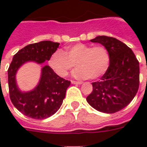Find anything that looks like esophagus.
<instances>
[{
	"label": "esophagus",
	"mask_w": 147,
	"mask_h": 147,
	"mask_svg": "<svg viewBox=\"0 0 147 147\" xmlns=\"http://www.w3.org/2000/svg\"><path fill=\"white\" fill-rule=\"evenodd\" d=\"M82 82H76V81H71V84H76V85H81L82 84Z\"/></svg>",
	"instance_id": "obj_1"
}]
</instances>
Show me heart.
I'll return each instance as SVG.
<instances>
[{"instance_id":"b5f03b06","label":"heart","mask_w":147,"mask_h":147,"mask_svg":"<svg viewBox=\"0 0 147 147\" xmlns=\"http://www.w3.org/2000/svg\"><path fill=\"white\" fill-rule=\"evenodd\" d=\"M109 52L103 46L92 47L78 43L65 47V52L55 51L49 59V65L58 76L65 77L72 68L78 78L98 79L106 73L110 65Z\"/></svg>"}]
</instances>
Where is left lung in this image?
<instances>
[{
    "instance_id": "8db88e82",
    "label": "left lung",
    "mask_w": 147,
    "mask_h": 147,
    "mask_svg": "<svg viewBox=\"0 0 147 147\" xmlns=\"http://www.w3.org/2000/svg\"><path fill=\"white\" fill-rule=\"evenodd\" d=\"M98 42L108 50L110 65L100 80L92 82L88 103L103 113L113 114L127 106L137 94L140 84L139 62L132 49L116 38L98 36Z\"/></svg>"
}]
</instances>
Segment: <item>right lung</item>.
<instances>
[{
    "label": "right lung",
    "instance_id": "obj_1",
    "mask_svg": "<svg viewBox=\"0 0 147 147\" xmlns=\"http://www.w3.org/2000/svg\"><path fill=\"white\" fill-rule=\"evenodd\" d=\"M59 46V42L49 40L27 45L13 55L9 66L8 87L11 102L19 111L30 118L42 120L57 112L71 82L59 77L49 65H45L37 86L30 92H23L17 85V71L25 62L42 64L49 60Z\"/></svg>",
    "mask_w": 147,
    "mask_h": 147
}]
</instances>
